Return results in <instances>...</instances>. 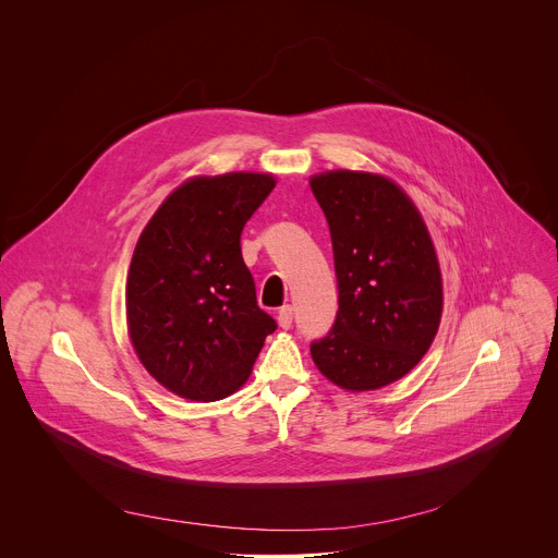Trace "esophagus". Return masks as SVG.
Here are the masks:
<instances>
[{
  "label": "esophagus",
  "instance_id": "1",
  "mask_svg": "<svg viewBox=\"0 0 558 558\" xmlns=\"http://www.w3.org/2000/svg\"><path fill=\"white\" fill-rule=\"evenodd\" d=\"M291 323H293V308L289 304H284L278 308V325H280V329H289Z\"/></svg>",
  "mask_w": 558,
  "mask_h": 558
}]
</instances>
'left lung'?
Returning <instances> with one entry per match:
<instances>
[{
    "mask_svg": "<svg viewBox=\"0 0 558 558\" xmlns=\"http://www.w3.org/2000/svg\"><path fill=\"white\" fill-rule=\"evenodd\" d=\"M333 243L340 308L311 357L342 390L384 388L430 349L444 282L430 231L411 196L384 174L329 170L308 179Z\"/></svg>",
    "mask_w": 558,
    "mask_h": 558,
    "instance_id": "obj_1",
    "label": "left lung"
}]
</instances>
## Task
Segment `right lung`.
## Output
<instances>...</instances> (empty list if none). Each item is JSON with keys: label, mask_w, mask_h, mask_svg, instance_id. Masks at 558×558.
<instances>
[{"label": "right lung", "mask_w": 558, "mask_h": 558, "mask_svg": "<svg viewBox=\"0 0 558 558\" xmlns=\"http://www.w3.org/2000/svg\"><path fill=\"white\" fill-rule=\"evenodd\" d=\"M274 187L269 172L192 177L138 235L125 282L128 336L145 371L183 400L233 395L276 331L241 254L243 227Z\"/></svg>", "instance_id": "add662e5"}]
</instances>
